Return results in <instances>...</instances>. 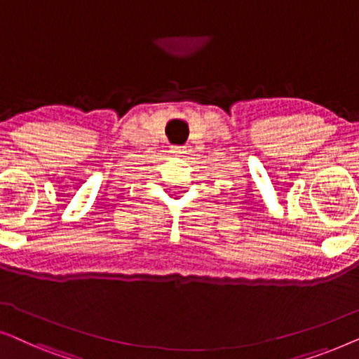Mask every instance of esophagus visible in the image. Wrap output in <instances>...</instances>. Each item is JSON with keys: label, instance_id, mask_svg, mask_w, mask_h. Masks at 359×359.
Returning a JSON list of instances; mask_svg holds the SVG:
<instances>
[{"label": "esophagus", "instance_id": "esophagus-1", "mask_svg": "<svg viewBox=\"0 0 359 359\" xmlns=\"http://www.w3.org/2000/svg\"><path fill=\"white\" fill-rule=\"evenodd\" d=\"M171 154L183 155V154H186V147H171Z\"/></svg>", "mask_w": 359, "mask_h": 359}]
</instances>
